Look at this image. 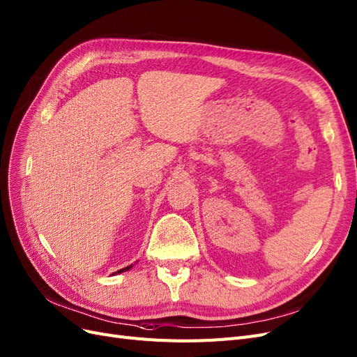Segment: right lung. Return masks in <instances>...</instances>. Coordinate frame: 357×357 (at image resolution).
Returning a JSON list of instances; mask_svg holds the SVG:
<instances>
[{
  "instance_id": "obj_1",
  "label": "right lung",
  "mask_w": 357,
  "mask_h": 357,
  "mask_svg": "<svg viewBox=\"0 0 357 357\" xmlns=\"http://www.w3.org/2000/svg\"><path fill=\"white\" fill-rule=\"evenodd\" d=\"M132 268V265H129V266H126V268H123V269H121V271H117V272H113L112 275H117V273H122V272H126V271H129Z\"/></svg>"
}]
</instances>
